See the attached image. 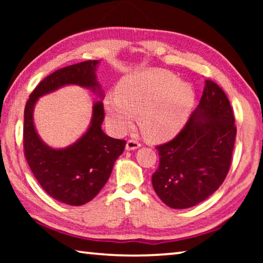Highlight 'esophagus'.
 Masks as SVG:
<instances>
[{"label": "esophagus", "instance_id": "esophagus-1", "mask_svg": "<svg viewBox=\"0 0 263 263\" xmlns=\"http://www.w3.org/2000/svg\"><path fill=\"white\" fill-rule=\"evenodd\" d=\"M141 146L140 141L137 140V139H128L126 142V149L127 151H133V149H137L139 148Z\"/></svg>", "mask_w": 263, "mask_h": 263}]
</instances>
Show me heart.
<instances>
[{
    "label": "heart",
    "instance_id": "b5f03b06",
    "mask_svg": "<svg viewBox=\"0 0 263 263\" xmlns=\"http://www.w3.org/2000/svg\"><path fill=\"white\" fill-rule=\"evenodd\" d=\"M194 103L193 86L163 69L128 75L119 82L116 95L105 100L116 130H130L138 116L142 135L153 141L175 137L188 121Z\"/></svg>",
    "mask_w": 263,
    "mask_h": 263
}]
</instances>
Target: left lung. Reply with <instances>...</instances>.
<instances>
[{"label":"left lung","mask_w":263,"mask_h":263,"mask_svg":"<svg viewBox=\"0 0 263 263\" xmlns=\"http://www.w3.org/2000/svg\"><path fill=\"white\" fill-rule=\"evenodd\" d=\"M237 135L234 115L224 90L211 80L199 104L174 139L158 145L159 167L152 184L173 209L197 205L224 182Z\"/></svg>","instance_id":"left-lung-1"}]
</instances>
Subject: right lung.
Wrapping results in <instances>:
<instances>
[{"mask_svg": "<svg viewBox=\"0 0 263 263\" xmlns=\"http://www.w3.org/2000/svg\"><path fill=\"white\" fill-rule=\"evenodd\" d=\"M97 64L99 60H88L53 72L34 88L24 109L23 147L31 172L51 197L68 205H83L100 193L126 141L114 139L102 131L104 106L97 102L88 131L69 147L53 149L44 144L34 130L33 106L38 97L66 84L99 87Z\"/></svg>", "mask_w": 263, "mask_h": 263, "instance_id": "add662e5", "label": "right lung"}]
</instances>
